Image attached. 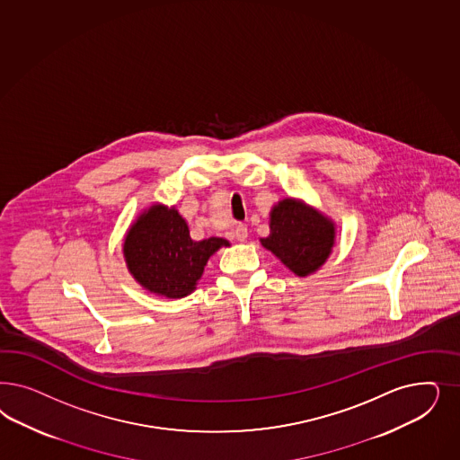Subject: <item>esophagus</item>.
I'll return each instance as SVG.
<instances>
[{
  "label": "esophagus",
  "instance_id": "34e87169",
  "mask_svg": "<svg viewBox=\"0 0 460 460\" xmlns=\"http://www.w3.org/2000/svg\"><path fill=\"white\" fill-rule=\"evenodd\" d=\"M234 235H235L238 242H245L247 237H249V230H247V226H245V225H237V226H235Z\"/></svg>",
  "mask_w": 460,
  "mask_h": 460
}]
</instances>
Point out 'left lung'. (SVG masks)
<instances>
[{
	"label": "left lung",
	"instance_id": "left-lung-1",
	"mask_svg": "<svg viewBox=\"0 0 460 460\" xmlns=\"http://www.w3.org/2000/svg\"><path fill=\"white\" fill-rule=\"evenodd\" d=\"M269 226L270 234L261 243L296 276H308L323 266L335 243V223L293 198L270 209Z\"/></svg>",
	"mask_w": 460,
	"mask_h": 460
}]
</instances>
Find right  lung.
<instances>
[{
	"mask_svg": "<svg viewBox=\"0 0 460 460\" xmlns=\"http://www.w3.org/2000/svg\"><path fill=\"white\" fill-rule=\"evenodd\" d=\"M228 245L220 237L194 242L176 208L154 205L130 226L123 255L135 281L150 293L179 299L193 293L208 259Z\"/></svg>",
	"mask_w": 460,
	"mask_h": 460,
	"instance_id": "1",
	"label": "right lung"
}]
</instances>
